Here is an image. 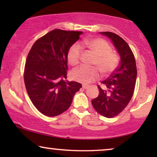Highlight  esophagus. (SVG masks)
Wrapping results in <instances>:
<instances>
[{"instance_id": "34e87169", "label": "esophagus", "mask_w": 157, "mask_h": 157, "mask_svg": "<svg viewBox=\"0 0 157 157\" xmlns=\"http://www.w3.org/2000/svg\"><path fill=\"white\" fill-rule=\"evenodd\" d=\"M82 88L83 89H88V88H89V86L83 84V85H82Z\"/></svg>"}]
</instances>
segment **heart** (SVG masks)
Segmentation results:
<instances>
[{
  "label": "heart",
  "mask_w": 157,
  "mask_h": 157,
  "mask_svg": "<svg viewBox=\"0 0 157 157\" xmlns=\"http://www.w3.org/2000/svg\"><path fill=\"white\" fill-rule=\"evenodd\" d=\"M81 46L86 47L96 56L94 65L98 66L103 74H109L117 66L118 58L111 52V48L108 43L101 38H90L83 40L81 45L75 44L68 49L67 60L71 66H76L80 61ZM99 73L96 68L81 66L71 72V78L78 82L87 84L96 80Z\"/></svg>",
  "instance_id": "obj_1"
}]
</instances>
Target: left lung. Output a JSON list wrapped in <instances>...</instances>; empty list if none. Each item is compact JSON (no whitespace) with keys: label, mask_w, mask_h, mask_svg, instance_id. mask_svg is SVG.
<instances>
[{"label":"left lung","mask_w":157,"mask_h":157,"mask_svg":"<svg viewBox=\"0 0 157 157\" xmlns=\"http://www.w3.org/2000/svg\"><path fill=\"white\" fill-rule=\"evenodd\" d=\"M100 33L111 40L120 56V63L114 73L102 81L105 89L98 86L99 94L91 103L98 113L112 118L119 114L132 99L137 76L136 61L129 46L123 38L111 32Z\"/></svg>","instance_id":"obj_1"}]
</instances>
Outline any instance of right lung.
Here are the masks:
<instances>
[{
    "instance_id": "obj_1",
    "label": "right lung",
    "mask_w": 157,
    "mask_h": 157,
    "mask_svg": "<svg viewBox=\"0 0 157 157\" xmlns=\"http://www.w3.org/2000/svg\"><path fill=\"white\" fill-rule=\"evenodd\" d=\"M82 31L55 29L34 43L25 62L24 81L34 106L47 117L61 114L69 108L82 85L68 82L67 53Z\"/></svg>"
}]
</instances>
